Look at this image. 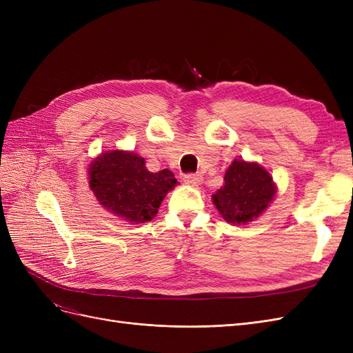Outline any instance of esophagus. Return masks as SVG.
I'll return each mask as SVG.
<instances>
[{
	"instance_id": "esophagus-1",
	"label": "esophagus",
	"mask_w": 353,
	"mask_h": 353,
	"mask_svg": "<svg viewBox=\"0 0 353 353\" xmlns=\"http://www.w3.org/2000/svg\"><path fill=\"white\" fill-rule=\"evenodd\" d=\"M201 181H203V178L199 174H188L184 176V183L191 187H199L201 184Z\"/></svg>"
}]
</instances>
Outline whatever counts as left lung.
<instances>
[{
	"label": "left lung",
	"instance_id": "1",
	"mask_svg": "<svg viewBox=\"0 0 353 353\" xmlns=\"http://www.w3.org/2000/svg\"><path fill=\"white\" fill-rule=\"evenodd\" d=\"M276 194L272 175L262 165L236 159L225 170L223 185L212 194L219 215L234 225H248L268 209Z\"/></svg>",
	"mask_w": 353,
	"mask_h": 353
}]
</instances>
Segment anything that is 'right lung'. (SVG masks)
Here are the masks:
<instances>
[{"instance_id": "add662e5", "label": "right lung", "mask_w": 353, "mask_h": 353, "mask_svg": "<svg viewBox=\"0 0 353 353\" xmlns=\"http://www.w3.org/2000/svg\"><path fill=\"white\" fill-rule=\"evenodd\" d=\"M88 179L100 205L132 223L152 221L165 196L178 184L169 169L150 172L144 157L126 150L99 154L88 168Z\"/></svg>"}]
</instances>
